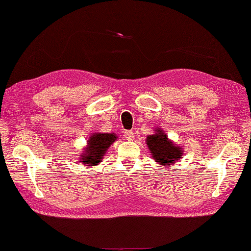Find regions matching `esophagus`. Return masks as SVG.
<instances>
[{
	"label": "esophagus",
	"mask_w": 251,
	"mask_h": 251,
	"mask_svg": "<svg viewBox=\"0 0 251 251\" xmlns=\"http://www.w3.org/2000/svg\"><path fill=\"white\" fill-rule=\"evenodd\" d=\"M125 136H126V139L129 140V141L134 140V133H133L132 131H126L125 132Z\"/></svg>",
	"instance_id": "1"
}]
</instances>
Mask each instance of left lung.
I'll return each instance as SVG.
<instances>
[{
	"instance_id": "left-lung-1",
	"label": "left lung",
	"mask_w": 251,
	"mask_h": 251,
	"mask_svg": "<svg viewBox=\"0 0 251 251\" xmlns=\"http://www.w3.org/2000/svg\"><path fill=\"white\" fill-rule=\"evenodd\" d=\"M146 144L150 148L152 159L161 165L169 166L182 158L183 150L168 139L162 130L156 129L155 133L146 137Z\"/></svg>"
}]
</instances>
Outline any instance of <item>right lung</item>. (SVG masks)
I'll list each match as a JSON object with an SVG mask.
<instances>
[{
	"instance_id": "obj_1",
	"label": "right lung",
	"mask_w": 251,
	"mask_h": 251,
	"mask_svg": "<svg viewBox=\"0 0 251 251\" xmlns=\"http://www.w3.org/2000/svg\"><path fill=\"white\" fill-rule=\"evenodd\" d=\"M117 140L115 133H93L88 140V146L81 152L80 163L92 167L100 163L109 146Z\"/></svg>"
}]
</instances>
